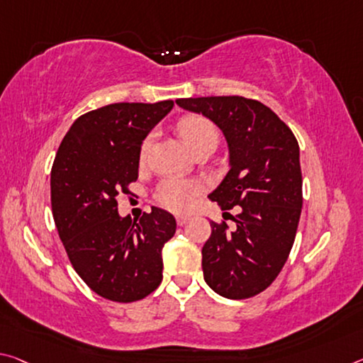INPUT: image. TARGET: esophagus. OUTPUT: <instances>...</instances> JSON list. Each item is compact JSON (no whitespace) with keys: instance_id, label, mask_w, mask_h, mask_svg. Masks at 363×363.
Returning a JSON list of instances; mask_svg holds the SVG:
<instances>
[{"instance_id":"esophagus-1","label":"esophagus","mask_w":363,"mask_h":363,"mask_svg":"<svg viewBox=\"0 0 363 363\" xmlns=\"http://www.w3.org/2000/svg\"><path fill=\"white\" fill-rule=\"evenodd\" d=\"M176 221H177V224H179V226H184V224L191 221V216H187V215H177V216H176Z\"/></svg>"}]
</instances>
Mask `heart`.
Returning a JSON list of instances; mask_svg holds the SVG:
<instances>
[{
	"label": "heart",
	"instance_id": "1",
	"mask_svg": "<svg viewBox=\"0 0 363 363\" xmlns=\"http://www.w3.org/2000/svg\"><path fill=\"white\" fill-rule=\"evenodd\" d=\"M177 130L186 142V145L191 148L194 153L202 150L205 147H216L218 145V129L216 125L200 114H189L184 116L179 123H177ZM152 135H148L145 140L142 142L140 147V157L143 158L150 148ZM200 195H202V186L195 181L187 179H177V177H169L160 184L155 199L157 202L164 206L166 210L174 213H187L194 208L197 203Z\"/></svg>",
	"mask_w": 363,
	"mask_h": 363
}]
</instances>
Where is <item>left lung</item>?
Returning a JSON list of instances; mask_svg holds the SVG:
<instances>
[{
    "label": "left lung",
    "instance_id": "obj_1",
    "mask_svg": "<svg viewBox=\"0 0 363 363\" xmlns=\"http://www.w3.org/2000/svg\"><path fill=\"white\" fill-rule=\"evenodd\" d=\"M176 103L221 129L229 171L208 197L224 211L239 206L234 231L224 221L210 223L211 235L202 249L203 278L226 298L254 297L276 279L294 244L302 210L298 143L257 100L200 96Z\"/></svg>",
    "mask_w": 363,
    "mask_h": 363
}]
</instances>
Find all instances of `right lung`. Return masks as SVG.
<instances>
[{
    "label": "right lung",
    "instance_id": "add662e5",
    "mask_svg": "<svg viewBox=\"0 0 363 363\" xmlns=\"http://www.w3.org/2000/svg\"><path fill=\"white\" fill-rule=\"evenodd\" d=\"M174 101L113 103L74 121L51 168V208L74 269L113 302H135L163 279V245L176 233L171 213L152 206L137 221L116 199L139 176L140 147Z\"/></svg>",
    "mask_w": 363,
    "mask_h": 363
}]
</instances>
